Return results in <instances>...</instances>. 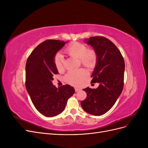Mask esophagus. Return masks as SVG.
Segmentation results:
<instances>
[{
  "label": "esophagus",
  "mask_w": 148,
  "mask_h": 148,
  "mask_svg": "<svg viewBox=\"0 0 148 148\" xmlns=\"http://www.w3.org/2000/svg\"><path fill=\"white\" fill-rule=\"evenodd\" d=\"M75 92H78L79 91H81V89H79V88H75Z\"/></svg>",
  "instance_id": "34e87169"
}]
</instances>
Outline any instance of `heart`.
I'll return each mask as SVG.
<instances>
[{
    "instance_id": "heart-1",
    "label": "heart",
    "mask_w": 148,
    "mask_h": 148,
    "mask_svg": "<svg viewBox=\"0 0 148 148\" xmlns=\"http://www.w3.org/2000/svg\"><path fill=\"white\" fill-rule=\"evenodd\" d=\"M65 52L73 57L79 59L80 62L88 68H92L95 66L97 61V55L92 49H87L83 44L74 42L65 49ZM55 65L59 71L64 69V58L60 53H57L54 58ZM88 76V71L84 69L71 70L65 76L67 83L74 86H78L82 83Z\"/></svg>"
}]
</instances>
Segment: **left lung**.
Returning <instances> with one entry per match:
<instances>
[{
    "instance_id": "1",
    "label": "left lung",
    "mask_w": 148,
    "mask_h": 148,
    "mask_svg": "<svg viewBox=\"0 0 148 148\" xmlns=\"http://www.w3.org/2000/svg\"><path fill=\"white\" fill-rule=\"evenodd\" d=\"M97 55L91 83H99L96 89H83L86 99L81 102L83 110L93 115H101L113 107L123 88L125 62L119 49L110 40L96 36L84 39Z\"/></svg>"
}]
</instances>
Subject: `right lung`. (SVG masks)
<instances>
[{
	"label": "right lung",
	"mask_w": 148,
	"mask_h": 148,
	"mask_svg": "<svg viewBox=\"0 0 148 148\" xmlns=\"http://www.w3.org/2000/svg\"><path fill=\"white\" fill-rule=\"evenodd\" d=\"M66 42L47 40L34 49L26 61V91L36 109L46 117L62 112L67 101L75 93L74 88L70 85L57 88L52 84L53 75L59 73L55 56Z\"/></svg>",
	"instance_id": "add662e5"
}]
</instances>
